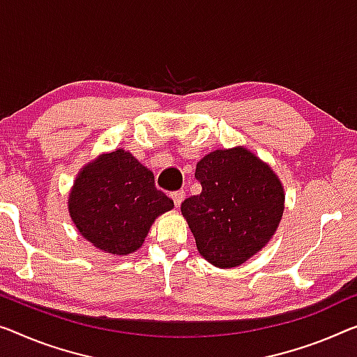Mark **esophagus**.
Instances as JSON below:
<instances>
[{
    "instance_id": "esophagus-1",
    "label": "esophagus",
    "mask_w": 357,
    "mask_h": 357,
    "mask_svg": "<svg viewBox=\"0 0 357 357\" xmlns=\"http://www.w3.org/2000/svg\"><path fill=\"white\" fill-rule=\"evenodd\" d=\"M184 197H185V192H184V190H176V192H173V194H172V199H173L174 205H176V206H179L181 204H183Z\"/></svg>"
}]
</instances>
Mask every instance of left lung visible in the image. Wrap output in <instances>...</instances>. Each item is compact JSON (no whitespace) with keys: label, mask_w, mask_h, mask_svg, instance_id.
I'll list each match as a JSON object with an SVG mask.
<instances>
[{"label":"left lung","mask_w":357,"mask_h":357,"mask_svg":"<svg viewBox=\"0 0 357 357\" xmlns=\"http://www.w3.org/2000/svg\"><path fill=\"white\" fill-rule=\"evenodd\" d=\"M199 195L181 204L197 250L216 268L241 266L268 245L285 208L278 174L247 147L218 149L197 163Z\"/></svg>","instance_id":"obj_1"}]
</instances>
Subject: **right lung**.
<instances>
[{
  "instance_id": "obj_1",
  "label": "right lung",
  "mask_w": 357,
  "mask_h": 357,
  "mask_svg": "<svg viewBox=\"0 0 357 357\" xmlns=\"http://www.w3.org/2000/svg\"><path fill=\"white\" fill-rule=\"evenodd\" d=\"M67 204L78 232L114 257L139 250L153 221L174 206L155 188L151 169L125 149L99 153L84 165Z\"/></svg>"
}]
</instances>
